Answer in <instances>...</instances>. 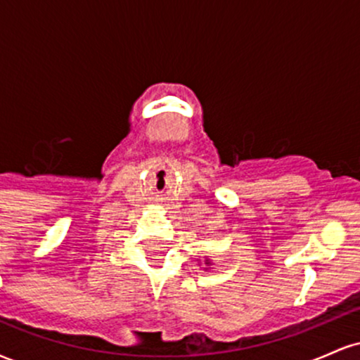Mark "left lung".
<instances>
[{"label":"left lung","mask_w":360,"mask_h":360,"mask_svg":"<svg viewBox=\"0 0 360 360\" xmlns=\"http://www.w3.org/2000/svg\"><path fill=\"white\" fill-rule=\"evenodd\" d=\"M205 264H206V266H210V260H208V259H206V260H205Z\"/></svg>","instance_id":"8db88e82"}]
</instances>
